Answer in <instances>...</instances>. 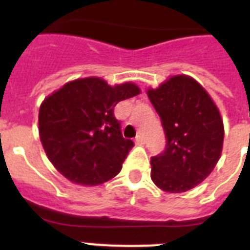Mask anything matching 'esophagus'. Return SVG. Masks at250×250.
<instances>
[{"label":"esophagus","mask_w":250,"mask_h":250,"mask_svg":"<svg viewBox=\"0 0 250 250\" xmlns=\"http://www.w3.org/2000/svg\"><path fill=\"white\" fill-rule=\"evenodd\" d=\"M144 137H143V135H137L136 137H135V143H136V144H139V145H141V144H144Z\"/></svg>","instance_id":"obj_1"}]
</instances>
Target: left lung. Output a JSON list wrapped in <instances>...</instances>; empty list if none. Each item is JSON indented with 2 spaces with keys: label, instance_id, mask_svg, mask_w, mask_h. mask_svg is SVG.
Masks as SVG:
<instances>
[{
  "label": "left lung",
  "instance_id": "8db88e82",
  "mask_svg": "<svg viewBox=\"0 0 250 250\" xmlns=\"http://www.w3.org/2000/svg\"><path fill=\"white\" fill-rule=\"evenodd\" d=\"M148 97L166 135L164 153L150 158L152 180L165 192H187L204 182L221 158L225 128L219 110L186 75L149 89Z\"/></svg>",
  "mask_w": 250,
  "mask_h": 250
}]
</instances>
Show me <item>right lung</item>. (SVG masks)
I'll use <instances>...</instances> for the list:
<instances>
[{
    "instance_id": "right-lung-1",
    "label": "right lung",
    "mask_w": 250,
    "mask_h": 250,
    "mask_svg": "<svg viewBox=\"0 0 250 250\" xmlns=\"http://www.w3.org/2000/svg\"><path fill=\"white\" fill-rule=\"evenodd\" d=\"M140 93L132 83L110 86L100 78L64 84L44 100L39 133L46 156L70 182L98 186L122 170L132 149L114 117L119 101Z\"/></svg>"
}]
</instances>
